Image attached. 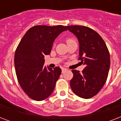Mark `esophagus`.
<instances>
[{"mask_svg":"<svg viewBox=\"0 0 121 121\" xmlns=\"http://www.w3.org/2000/svg\"><path fill=\"white\" fill-rule=\"evenodd\" d=\"M66 70H67V69L66 68H62V70H61V72H62V73H63L65 72H66Z\"/></svg>","mask_w":121,"mask_h":121,"instance_id":"1","label":"esophagus"}]
</instances>
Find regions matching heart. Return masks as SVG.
Listing matches in <instances>:
<instances>
[{"label": "heart", "instance_id": "1", "mask_svg": "<svg viewBox=\"0 0 121 121\" xmlns=\"http://www.w3.org/2000/svg\"><path fill=\"white\" fill-rule=\"evenodd\" d=\"M66 43L68 44V43H70V42L74 41V40L72 38H67V39H66Z\"/></svg>", "mask_w": 121, "mask_h": 121}]
</instances>
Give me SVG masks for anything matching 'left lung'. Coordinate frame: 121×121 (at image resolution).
Wrapping results in <instances>:
<instances>
[{
  "label": "left lung",
  "instance_id": "left-lung-1",
  "mask_svg": "<svg viewBox=\"0 0 121 121\" xmlns=\"http://www.w3.org/2000/svg\"><path fill=\"white\" fill-rule=\"evenodd\" d=\"M79 42V58L85 65L82 72L72 71L73 92L80 97L90 99L97 94L107 80L110 68V54L105 42L96 31L86 26H66Z\"/></svg>",
  "mask_w": 121,
  "mask_h": 121
}]
</instances>
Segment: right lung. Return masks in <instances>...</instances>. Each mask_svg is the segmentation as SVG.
I'll list each match as a JSON object with an SVG mask.
<instances>
[{
  "mask_svg": "<svg viewBox=\"0 0 121 121\" xmlns=\"http://www.w3.org/2000/svg\"><path fill=\"white\" fill-rule=\"evenodd\" d=\"M66 26H35L26 33L14 55L18 82L32 99L41 101L51 95L61 73L58 66H44V56L50 54L55 39Z\"/></svg>",
  "mask_w": 121,
  "mask_h": 121,
  "instance_id": "add662e5",
  "label": "right lung"
}]
</instances>
